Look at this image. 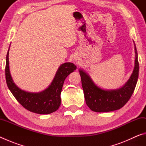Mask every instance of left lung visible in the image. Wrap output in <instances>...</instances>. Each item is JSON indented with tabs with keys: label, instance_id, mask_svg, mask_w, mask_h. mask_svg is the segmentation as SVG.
Segmentation results:
<instances>
[{
	"label": "left lung",
	"instance_id": "1",
	"mask_svg": "<svg viewBox=\"0 0 146 146\" xmlns=\"http://www.w3.org/2000/svg\"><path fill=\"white\" fill-rule=\"evenodd\" d=\"M135 45V67L129 78L124 85L115 90H104L100 88L93 82L89 74L80 69L82 86L86 104L93 111L110 112L118 110L122 108L131 97L137 85L139 64L138 61V53Z\"/></svg>",
	"mask_w": 146,
	"mask_h": 146
}]
</instances>
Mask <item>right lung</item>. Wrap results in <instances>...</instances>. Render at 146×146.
I'll use <instances>...</instances> for the list:
<instances>
[{"instance_id":"right-lung-1","label":"right lung","mask_w":146,"mask_h":146,"mask_svg":"<svg viewBox=\"0 0 146 146\" xmlns=\"http://www.w3.org/2000/svg\"><path fill=\"white\" fill-rule=\"evenodd\" d=\"M9 48L6 55L5 75L7 85L15 98L24 108L35 113L47 115L56 111L60 106V94L64 80L76 70V66L71 62L61 64L48 88L40 92H29L19 88L11 77L9 63Z\"/></svg>"}]
</instances>
